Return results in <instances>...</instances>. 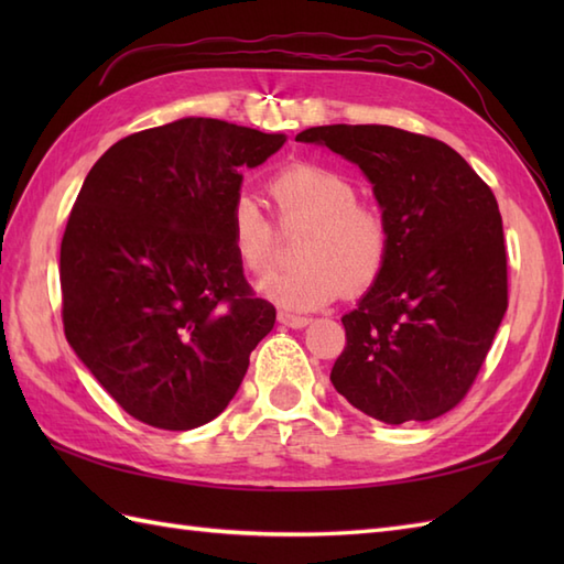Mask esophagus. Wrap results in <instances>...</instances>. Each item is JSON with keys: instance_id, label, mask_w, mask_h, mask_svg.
Listing matches in <instances>:
<instances>
[{"instance_id": "esophagus-1", "label": "esophagus", "mask_w": 564, "mask_h": 564, "mask_svg": "<svg viewBox=\"0 0 564 564\" xmlns=\"http://www.w3.org/2000/svg\"><path fill=\"white\" fill-rule=\"evenodd\" d=\"M279 322L285 327H293V329H303L310 325L307 317H301V315H291V313H279Z\"/></svg>"}]
</instances>
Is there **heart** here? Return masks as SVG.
I'll return each instance as SVG.
<instances>
[{
	"label": "heart",
	"instance_id": "b5f03b06",
	"mask_svg": "<svg viewBox=\"0 0 564 564\" xmlns=\"http://www.w3.org/2000/svg\"><path fill=\"white\" fill-rule=\"evenodd\" d=\"M269 194L281 227L305 230L295 245L297 267L261 285L273 303L315 310L341 295L373 289L390 259V225L376 206L358 200L349 176L327 164L295 162L275 172ZM230 242L245 271L267 275L275 261V230L251 196L230 208Z\"/></svg>",
	"mask_w": 564,
	"mask_h": 564
}]
</instances>
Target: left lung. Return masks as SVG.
Wrapping results in <instances>:
<instances>
[{"label": "left lung", "instance_id": "8db88e82", "mask_svg": "<svg viewBox=\"0 0 564 564\" xmlns=\"http://www.w3.org/2000/svg\"><path fill=\"white\" fill-rule=\"evenodd\" d=\"M295 140L361 166L392 239L378 283L341 317L346 346L332 386L386 424L451 412L509 305L492 188L446 142L392 126H317Z\"/></svg>", "mask_w": 564, "mask_h": 564}]
</instances>
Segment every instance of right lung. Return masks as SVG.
Listing matches in <instances>:
<instances>
[{"label":"right lung","mask_w":564,"mask_h":564,"mask_svg":"<svg viewBox=\"0 0 564 564\" xmlns=\"http://www.w3.org/2000/svg\"><path fill=\"white\" fill-rule=\"evenodd\" d=\"M283 142L182 118L118 140L84 178L59 245L65 337L138 422L208 424L273 329L275 307L232 249L230 208L245 166Z\"/></svg>","instance_id":"obj_1"}]
</instances>
